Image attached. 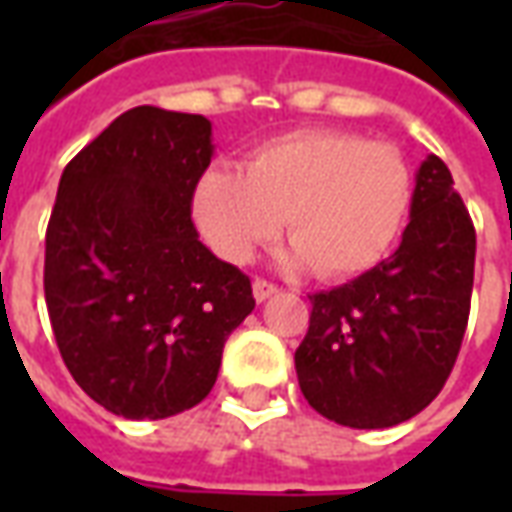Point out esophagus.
<instances>
[{
    "mask_svg": "<svg viewBox=\"0 0 512 512\" xmlns=\"http://www.w3.org/2000/svg\"><path fill=\"white\" fill-rule=\"evenodd\" d=\"M252 293H255V301L263 304V301L271 299V296H277L279 288L277 285H271V282H266V279H255V282H252Z\"/></svg>",
    "mask_w": 512,
    "mask_h": 512,
    "instance_id": "obj_1",
    "label": "esophagus"
}]
</instances>
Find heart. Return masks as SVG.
I'll return each instance as SVG.
<instances>
[{
	"instance_id": "obj_1",
	"label": "heart",
	"mask_w": 512,
	"mask_h": 512,
	"mask_svg": "<svg viewBox=\"0 0 512 512\" xmlns=\"http://www.w3.org/2000/svg\"><path fill=\"white\" fill-rule=\"evenodd\" d=\"M408 202L411 169L395 147L307 128L255 147L244 172L208 169L194 186L191 208L208 246L227 263L252 260L285 216L293 241L279 263L348 279L386 255Z\"/></svg>"
}]
</instances>
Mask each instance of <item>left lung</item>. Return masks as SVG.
<instances>
[{
  "label": "left lung",
  "instance_id": "8db88e82",
  "mask_svg": "<svg viewBox=\"0 0 512 512\" xmlns=\"http://www.w3.org/2000/svg\"><path fill=\"white\" fill-rule=\"evenodd\" d=\"M474 246L450 169L430 153L414 175L395 255L310 296L296 376L318 414L345 428L381 430L439 395L469 321Z\"/></svg>",
  "mask_w": 512,
  "mask_h": 512
}]
</instances>
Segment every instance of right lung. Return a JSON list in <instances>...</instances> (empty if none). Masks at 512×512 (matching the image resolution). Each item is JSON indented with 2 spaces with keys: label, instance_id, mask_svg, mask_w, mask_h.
<instances>
[{
  "label": "right lung",
  "instance_id": "add662e5",
  "mask_svg": "<svg viewBox=\"0 0 512 512\" xmlns=\"http://www.w3.org/2000/svg\"><path fill=\"white\" fill-rule=\"evenodd\" d=\"M211 120L134 106L65 167L46 230V307L60 354L95 403L164 419L216 384L252 282L202 244L191 197Z\"/></svg>",
  "mask_w": 512,
  "mask_h": 512
}]
</instances>
